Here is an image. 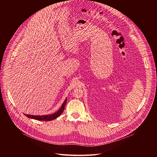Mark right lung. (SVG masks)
<instances>
[{
    "instance_id": "right-lung-1",
    "label": "right lung",
    "mask_w": 157,
    "mask_h": 157,
    "mask_svg": "<svg viewBox=\"0 0 157 157\" xmlns=\"http://www.w3.org/2000/svg\"><path fill=\"white\" fill-rule=\"evenodd\" d=\"M67 99L66 98L64 101V102L63 103L61 108H60V109L52 114H49V115H29V114H25L26 117H28L29 118H32V119H35L37 120H40V121H51L53 120L56 118H57V117H59L61 113L63 112L65 107V105L67 103Z\"/></svg>"
}]
</instances>
